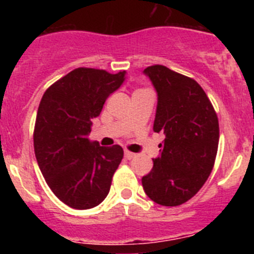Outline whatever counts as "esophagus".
<instances>
[{
	"mask_svg": "<svg viewBox=\"0 0 254 254\" xmlns=\"http://www.w3.org/2000/svg\"><path fill=\"white\" fill-rule=\"evenodd\" d=\"M134 156H136V154H133V152L125 151V158L127 159V160H131V159H133Z\"/></svg>",
	"mask_w": 254,
	"mask_h": 254,
	"instance_id": "obj_1",
	"label": "esophagus"
}]
</instances>
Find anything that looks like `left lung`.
<instances>
[{"label": "left lung", "mask_w": 254, "mask_h": 254, "mask_svg": "<svg viewBox=\"0 0 254 254\" xmlns=\"http://www.w3.org/2000/svg\"><path fill=\"white\" fill-rule=\"evenodd\" d=\"M158 94L154 131L165 134L151 172L142 177L145 193L161 206H179L201 190L214 168L219 121L203 89L161 64L143 69Z\"/></svg>", "instance_id": "8db88e82"}]
</instances>
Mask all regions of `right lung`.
I'll return each mask as SVG.
<instances>
[{
    "label": "right lung",
    "mask_w": 254,
    "mask_h": 254,
    "mask_svg": "<svg viewBox=\"0 0 254 254\" xmlns=\"http://www.w3.org/2000/svg\"><path fill=\"white\" fill-rule=\"evenodd\" d=\"M126 71L80 67L49 86L38 108L34 151L52 192L77 210L95 207L109 193L123 159L120 145L100 146L89 140L93 122L108 96L118 90Z\"/></svg>",
    "instance_id": "add662e5"
}]
</instances>
